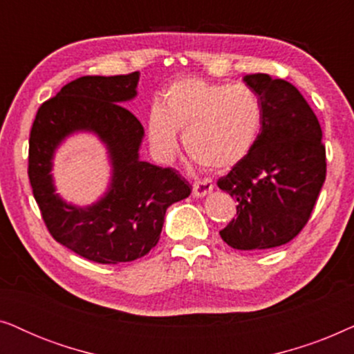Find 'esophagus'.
Masks as SVG:
<instances>
[{"label": "esophagus", "instance_id": "esophagus-1", "mask_svg": "<svg viewBox=\"0 0 354 354\" xmlns=\"http://www.w3.org/2000/svg\"><path fill=\"white\" fill-rule=\"evenodd\" d=\"M212 188H214V183L211 180H207V178H203V180H196L193 183V195L196 198H201V196H206L207 193L212 192Z\"/></svg>", "mask_w": 354, "mask_h": 354}]
</instances>
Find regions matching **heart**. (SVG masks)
<instances>
[{
    "label": "heart",
    "mask_w": 354,
    "mask_h": 354,
    "mask_svg": "<svg viewBox=\"0 0 354 354\" xmlns=\"http://www.w3.org/2000/svg\"><path fill=\"white\" fill-rule=\"evenodd\" d=\"M261 101L246 85L185 79L172 84L161 108L148 119V135L162 159L177 153V135L192 161L211 171L239 164L254 147L261 129Z\"/></svg>",
    "instance_id": "b5f03b06"
}]
</instances>
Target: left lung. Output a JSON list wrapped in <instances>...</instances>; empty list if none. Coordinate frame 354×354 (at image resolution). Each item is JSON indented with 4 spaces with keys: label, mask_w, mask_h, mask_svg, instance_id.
I'll use <instances>...</instances> for the list:
<instances>
[{
    "label": "left lung",
    "mask_w": 354,
    "mask_h": 354,
    "mask_svg": "<svg viewBox=\"0 0 354 354\" xmlns=\"http://www.w3.org/2000/svg\"><path fill=\"white\" fill-rule=\"evenodd\" d=\"M245 82L258 95L263 118L251 151L217 180L239 203L219 234L235 250H269L292 241L308 224L326 182V145L297 86L268 74Z\"/></svg>",
    "instance_id": "obj_1"
}]
</instances>
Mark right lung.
<instances>
[{
    "mask_svg": "<svg viewBox=\"0 0 354 354\" xmlns=\"http://www.w3.org/2000/svg\"><path fill=\"white\" fill-rule=\"evenodd\" d=\"M137 84L138 72L71 82L38 108L28 138V180L48 232L98 264L130 263L148 254L161 236L167 207L192 193L176 169L138 159L143 125L120 104L137 95ZM75 129L98 133L115 166L109 195L86 210L62 203L49 176L52 151Z\"/></svg>",
    "mask_w": 354,
    "mask_h": 354,
    "instance_id": "right-lung-1",
    "label": "right lung"
}]
</instances>
